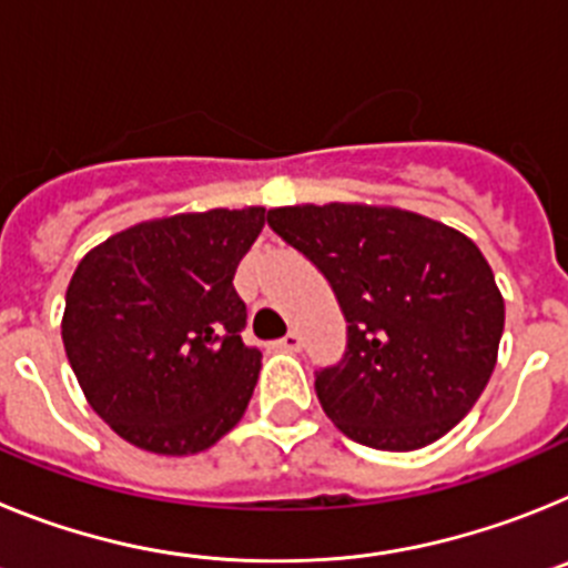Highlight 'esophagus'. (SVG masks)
Masks as SVG:
<instances>
[{
    "label": "esophagus",
    "instance_id": "obj_1",
    "mask_svg": "<svg viewBox=\"0 0 568 568\" xmlns=\"http://www.w3.org/2000/svg\"><path fill=\"white\" fill-rule=\"evenodd\" d=\"M275 349H281V353H298L301 335L298 333H287L281 341H275Z\"/></svg>",
    "mask_w": 568,
    "mask_h": 568
}]
</instances>
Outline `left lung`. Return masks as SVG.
I'll return each instance as SVG.
<instances>
[{
    "label": "left lung",
    "instance_id": "8db88e82",
    "mask_svg": "<svg viewBox=\"0 0 568 568\" xmlns=\"http://www.w3.org/2000/svg\"><path fill=\"white\" fill-rule=\"evenodd\" d=\"M267 222L329 281L346 353L315 393L346 438L413 453L444 438L486 389L504 335V295L478 244L381 204H295Z\"/></svg>",
    "mask_w": 568,
    "mask_h": 568
}]
</instances>
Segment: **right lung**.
Here are the masks:
<instances>
[{"mask_svg":"<svg viewBox=\"0 0 568 568\" xmlns=\"http://www.w3.org/2000/svg\"><path fill=\"white\" fill-rule=\"evenodd\" d=\"M264 207L207 210L133 224L79 261L62 341L93 413L155 455L204 453L253 398L261 353L241 341L239 261Z\"/></svg>","mask_w":568,"mask_h":568,"instance_id":"1","label":"right lung"}]
</instances>
